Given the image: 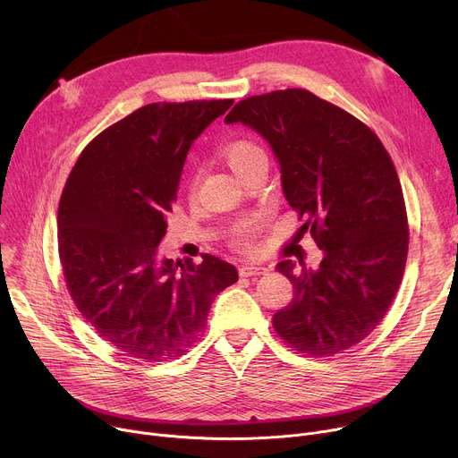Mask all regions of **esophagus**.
<instances>
[{"label":"esophagus","instance_id":"1","mask_svg":"<svg viewBox=\"0 0 458 458\" xmlns=\"http://www.w3.org/2000/svg\"><path fill=\"white\" fill-rule=\"evenodd\" d=\"M265 272H268V267H263V265H249V263H245V265L239 267V274H241V276H245V278L259 276V274H265Z\"/></svg>","mask_w":458,"mask_h":458}]
</instances>
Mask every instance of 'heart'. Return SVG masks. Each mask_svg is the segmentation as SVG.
<instances>
[{
  "label": "heart",
  "instance_id": "heart-1",
  "mask_svg": "<svg viewBox=\"0 0 458 458\" xmlns=\"http://www.w3.org/2000/svg\"><path fill=\"white\" fill-rule=\"evenodd\" d=\"M223 160L226 162V165L237 174L241 176L247 169H250L252 165H256L258 162H267L265 157V150L250 141V140H235L230 141L223 147ZM199 184V174H195L193 178V184H191V191L197 190ZM263 223V217H250V219H242L239 223H235L230 230V241L232 245L237 249H250V242L252 237L256 235V232L259 230Z\"/></svg>",
  "mask_w": 458,
  "mask_h": 458
}]
</instances>
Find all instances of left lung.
<instances>
[{"mask_svg": "<svg viewBox=\"0 0 458 458\" xmlns=\"http://www.w3.org/2000/svg\"><path fill=\"white\" fill-rule=\"evenodd\" d=\"M225 123L256 131L280 164L282 190L324 252L317 270L276 265L294 287L272 317L301 353H341L376 329L403 278L409 226L398 173L379 138L308 89L239 101ZM300 235V233H298Z\"/></svg>", "mask_w": 458, "mask_h": 458, "instance_id": "1", "label": "left lung"}]
</instances>
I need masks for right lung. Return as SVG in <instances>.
<instances>
[{
    "instance_id": "right-lung-1",
    "label": "right lung",
    "mask_w": 458,
    "mask_h": 458,
    "mask_svg": "<svg viewBox=\"0 0 458 458\" xmlns=\"http://www.w3.org/2000/svg\"><path fill=\"white\" fill-rule=\"evenodd\" d=\"M232 99L152 103L81 152L58 204V256L68 291L99 337L141 360L188 352L211 301L237 282L233 265L158 256L193 141Z\"/></svg>"
}]
</instances>
